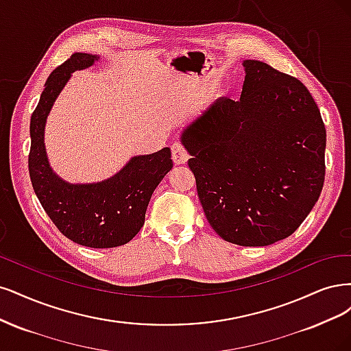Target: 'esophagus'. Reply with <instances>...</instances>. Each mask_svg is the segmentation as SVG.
I'll list each match as a JSON object with an SVG mask.
<instances>
[{"mask_svg":"<svg viewBox=\"0 0 351 351\" xmlns=\"http://www.w3.org/2000/svg\"><path fill=\"white\" fill-rule=\"evenodd\" d=\"M171 150H172V160L175 162V165H185L188 162L189 154L184 149L182 144L173 143L172 147H171Z\"/></svg>","mask_w":351,"mask_h":351,"instance_id":"esophagus-1","label":"esophagus"}]
</instances>
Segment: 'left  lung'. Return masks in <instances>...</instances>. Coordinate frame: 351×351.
Wrapping results in <instances>:
<instances>
[{"label": "left lung", "mask_w": 351, "mask_h": 351, "mask_svg": "<svg viewBox=\"0 0 351 351\" xmlns=\"http://www.w3.org/2000/svg\"><path fill=\"white\" fill-rule=\"evenodd\" d=\"M241 100L217 99L180 134L211 228L241 246L286 239L308 217L325 178L326 132L309 90L245 60Z\"/></svg>", "instance_id": "1"}]
</instances>
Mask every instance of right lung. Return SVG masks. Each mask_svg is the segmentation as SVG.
I'll return each mask as SVG.
<instances>
[{"mask_svg":"<svg viewBox=\"0 0 351 351\" xmlns=\"http://www.w3.org/2000/svg\"><path fill=\"white\" fill-rule=\"evenodd\" d=\"M99 61L97 55L75 52L51 73L30 118L29 173L43 210L70 241L104 250L128 243L140 232L154 189L173 167L171 149L134 156L119 172L101 182L70 184L56 175L45 149L49 112L71 73Z\"/></svg>","mask_w":351,"mask_h":351,"instance_id":"add662e5","label":"right lung"}]
</instances>
